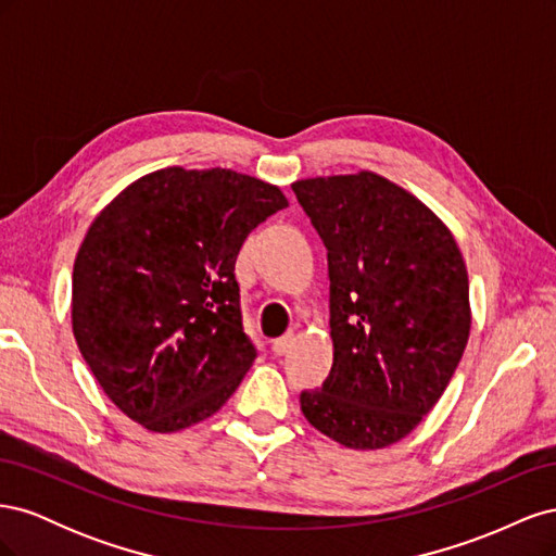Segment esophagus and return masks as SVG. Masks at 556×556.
<instances>
[{"label": "esophagus", "instance_id": "obj_1", "mask_svg": "<svg viewBox=\"0 0 556 556\" xmlns=\"http://www.w3.org/2000/svg\"><path fill=\"white\" fill-rule=\"evenodd\" d=\"M292 343H294V333H292V331H290V333H285V336H280V339H276V341L271 343L274 355H276V357H282L285 352H288V350L292 348Z\"/></svg>", "mask_w": 556, "mask_h": 556}]
</instances>
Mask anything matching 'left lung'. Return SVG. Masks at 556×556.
I'll return each instance as SVG.
<instances>
[{"mask_svg": "<svg viewBox=\"0 0 556 556\" xmlns=\"http://www.w3.org/2000/svg\"><path fill=\"white\" fill-rule=\"evenodd\" d=\"M296 201L327 248L333 364L299 396L308 422L355 450L408 435L457 371L470 331L457 241L387 178H306Z\"/></svg>", "mask_w": 556, "mask_h": 556, "instance_id": "8db88e82", "label": "left lung"}]
</instances>
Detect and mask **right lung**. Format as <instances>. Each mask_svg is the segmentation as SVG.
<instances>
[{
  "instance_id": "right-lung-1",
  "label": "right lung",
  "mask_w": 556,
  "mask_h": 556,
  "mask_svg": "<svg viewBox=\"0 0 556 556\" xmlns=\"http://www.w3.org/2000/svg\"><path fill=\"white\" fill-rule=\"evenodd\" d=\"M288 199L229 169L169 166L94 217L74 264L72 325L106 396L148 431L225 406L257 357L233 266L248 233Z\"/></svg>"
}]
</instances>
